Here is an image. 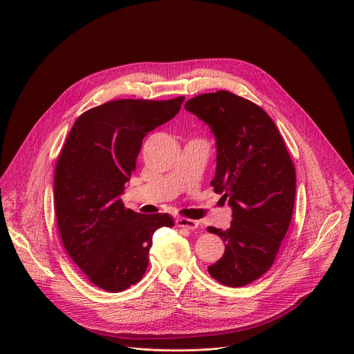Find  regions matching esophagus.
<instances>
[{"label": "esophagus", "instance_id": "34e87169", "mask_svg": "<svg viewBox=\"0 0 354 354\" xmlns=\"http://www.w3.org/2000/svg\"><path fill=\"white\" fill-rule=\"evenodd\" d=\"M176 225L180 227V228H187V230H196L198 223L194 221V220H190V218H186V217H178L176 218Z\"/></svg>", "mask_w": 354, "mask_h": 354}]
</instances>
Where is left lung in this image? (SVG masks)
Here are the masks:
<instances>
[{"instance_id": "left-lung-1", "label": "left lung", "mask_w": 354, "mask_h": 354, "mask_svg": "<svg viewBox=\"0 0 354 354\" xmlns=\"http://www.w3.org/2000/svg\"><path fill=\"white\" fill-rule=\"evenodd\" d=\"M206 122L217 141L212 186L232 207L231 227H209L225 243L209 273L228 287H242L274 263L294 210L295 168L272 118L249 99L228 91L201 93L185 104Z\"/></svg>"}]
</instances>
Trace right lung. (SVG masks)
<instances>
[{
	"label": "right lung",
	"mask_w": 354,
	"mask_h": 354,
	"mask_svg": "<svg viewBox=\"0 0 354 354\" xmlns=\"http://www.w3.org/2000/svg\"><path fill=\"white\" fill-rule=\"evenodd\" d=\"M185 96L168 100L116 99L84 112L74 123L55 172V206L63 245L88 280L119 292L148 266V250L168 214L126 209L124 190L142 138L171 120Z\"/></svg>",
	"instance_id": "add662e5"
}]
</instances>
